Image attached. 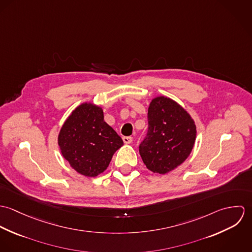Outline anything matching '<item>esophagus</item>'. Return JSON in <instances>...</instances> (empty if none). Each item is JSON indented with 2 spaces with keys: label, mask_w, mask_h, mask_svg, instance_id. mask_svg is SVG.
<instances>
[{
  "label": "esophagus",
  "mask_w": 252,
  "mask_h": 252,
  "mask_svg": "<svg viewBox=\"0 0 252 252\" xmlns=\"http://www.w3.org/2000/svg\"><path fill=\"white\" fill-rule=\"evenodd\" d=\"M122 139H123L124 144H129L133 142V138L132 137H123Z\"/></svg>",
  "instance_id": "obj_1"
}]
</instances>
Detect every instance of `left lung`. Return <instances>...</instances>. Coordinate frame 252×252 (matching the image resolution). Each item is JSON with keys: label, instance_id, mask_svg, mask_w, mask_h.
Wrapping results in <instances>:
<instances>
[{"label": "left lung", "instance_id": "obj_1", "mask_svg": "<svg viewBox=\"0 0 252 252\" xmlns=\"http://www.w3.org/2000/svg\"><path fill=\"white\" fill-rule=\"evenodd\" d=\"M148 133L140 155L152 173L165 175L190 155L197 136L194 119L179 103L166 96L153 98L148 107Z\"/></svg>", "mask_w": 252, "mask_h": 252}]
</instances>
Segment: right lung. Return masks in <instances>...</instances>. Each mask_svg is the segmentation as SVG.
<instances>
[{
  "instance_id": "obj_1",
  "label": "right lung",
  "mask_w": 252,
  "mask_h": 252,
  "mask_svg": "<svg viewBox=\"0 0 252 252\" xmlns=\"http://www.w3.org/2000/svg\"><path fill=\"white\" fill-rule=\"evenodd\" d=\"M58 145L75 172L95 178L107 170L123 141L104 120L103 108L85 102L74 108L63 123Z\"/></svg>"
}]
</instances>
